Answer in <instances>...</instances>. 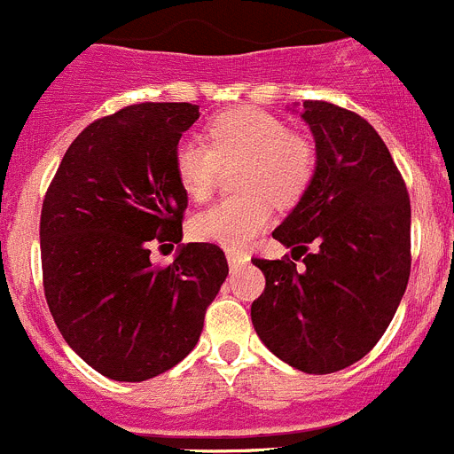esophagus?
Listing matches in <instances>:
<instances>
[{
	"instance_id": "1",
	"label": "esophagus",
	"mask_w": 454,
	"mask_h": 454,
	"mask_svg": "<svg viewBox=\"0 0 454 454\" xmlns=\"http://www.w3.org/2000/svg\"><path fill=\"white\" fill-rule=\"evenodd\" d=\"M226 257H228V267H231V269H239V267H242V264L248 262V255H247V253L228 251Z\"/></svg>"
}]
</instances>
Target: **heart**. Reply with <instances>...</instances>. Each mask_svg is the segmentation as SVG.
Returning <instances> with one entry per match:
<instances>
[{"mask_svg": "<svg viewBox=\"0 0 454 454\" xmlns=\"http://www.w3.org/2000/svg\"><path fill=\"white\" fill-rule=\"evenodd\" d=\"M231 160H242L235 174L239 194L197 212L190 232L199 242L244 248L271 223L273 203L285 207L303 197L314 174V153L278 117L257 108H235L212 117L207 145L197 137L178 142L174 174L187 197L203 201L217 167Z\"/></svg>", "mask_w": 454, "mask_h": 454, "instance_id": "heart-1", "label": "heart"}]
</instances>
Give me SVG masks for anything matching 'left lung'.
I'll list each match as a JSON object with an SVG mask.
<instances>
[{"label":"left lung","instance_id":"obj_1","mask_svg":"<svg viewBox=\"0 0 454 454\" xmlns=\"http://www.w3.org/2000/svg\"><path fill=\"white\" fill-rule=\"evenodd\" d=\"M317 146L303 197L273 239L305 255L260 260L267 287L251 305L257 337L305 373L341 371L385 334L410 280L411 207L394 158L373 126L328 101H303ZM301 253V255H303Z\"/></svg>","mask_w":454,"mask_h":454}]
</instances>
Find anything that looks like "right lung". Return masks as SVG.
Returning a JSON list of instances; mask_svg holds the SVG:
<instances>
[{
	"mask_svg": "<svg viewBox=\"0 0 454 454\" xmlns=\"http://www.w3.org/2000/svg\"><path fill=\"white\" fill-rule=\"evenodd\" d=\"M199 120L194 104H137L81 130L40 215L44 296L67 346L120 382L156 378L197 346L226 255L183 244L167 269L151 244L183 239L187 194L174 149Z\"/></svg>",
	"mask_w": 454,
	"mask_h": 454,
	"instance_id": "right-lung-1",
	"label": "right lung"
}]
</instances>
